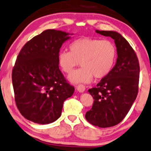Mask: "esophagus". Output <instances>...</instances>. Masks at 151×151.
I'll use <instances>...</instances> for the list:
<instances>
[{
  "label": "esophagus",
  "mask_w": 151,
  "mask_h": 151,
  "mask_svg": "<svg viewBox=\"0 0 151 151\" xmlns=\"http://www.w3.org/2000/svg\"><path fill=\"white\" fill-rule=\"evenodd\" d=\"M76 88H77V90L79 92H83L86 90L85 86H84L83 85H81V84H80V85H78V86H76Z\"/></svg>",
  "instance_id": "obj_1"
}]
</instances>
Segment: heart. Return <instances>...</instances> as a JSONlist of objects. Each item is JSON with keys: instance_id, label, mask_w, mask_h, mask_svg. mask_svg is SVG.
<instances>
[{"instance_id": "b5f03b06", "label": "heart", "mask_w": 151, "mask_h": 151, "mask_svg": "<svg viewBox=\"0 0 151 151\" xmlns=\"http://www.w3.org/2000/svg\"><path fill=\"white\" fill-rule=\"evenodd\" d=\"M70 51H61L58 62L64 72L70 74L79 62L82 67L68 77L73 83H89L96 79H102L110 74L114 67L116 49L108 40L82 37L74 40L70 45Z\"/></svg>"}]
</instances>
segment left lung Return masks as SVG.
<instances>
[{
	"label": "left lung",
	"mask_w": 151,
	"mask_h": 151,
	"mask_svg": "<svg viewBox=\"0 0 151 151\" xmlns=\"http://www.w3.org/2000/svg\"><path fill=\"white\" fill-rule=\"evenodd\" d=\"M96 32L114 39L117 59L110 74L96 88L88 90L94 103L85 116L92 125L108 128L120 123L136 99L139 64L134 50L119 33L97 29Z\"/></svg>",
	"instance_id": "left-lung-1"
}]
</instances>
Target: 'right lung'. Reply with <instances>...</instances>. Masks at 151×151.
Returning <instances> with one entry per match:
<instances>
[{
    "label": "right lung",
    "mask_w": 151,
    "mask_h": 151,
    "mask_svg": "<svg viewBox=\"0 0 151 151\" xmlns=\"http://www.w3.org/2000/svg\"><path fill=\"white\" fill-rule=\"evenodd\" d=\"M70 34L46 29L23 46L12 70L16 104L25 119L39 124L55 122L63 102L74 93L59 70L58 55ZM72 35V34H71Z\"/></svg>",
    "instance_id": "1"
}]
</instances>
